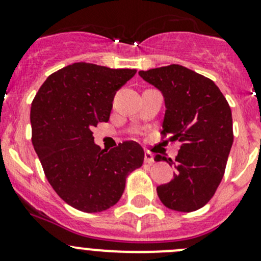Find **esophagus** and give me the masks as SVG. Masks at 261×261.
<instances>
[{"label":"esophagus","instance_id":"esophagus-1","mask_svg":"<svg viewBox=\"0 0 261 261\" xmlns=\"http://www.w3.org/2000/svg\"><path fill=\"white\" fill-rule=\"evenodd\" d=\"M145 163L150 165L154 164V155H152L151 152H149V151L145 152Z\"/></svg>","mask_w":261,"mask_h":261}]
</instances>
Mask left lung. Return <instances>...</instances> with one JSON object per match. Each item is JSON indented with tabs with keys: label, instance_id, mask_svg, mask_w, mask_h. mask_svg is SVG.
<instances>
[{
	"label": "left lung",
	"instance_id": "left-lung-1",
	"mask_svg": "<svg viewBox=\"0 0 261 261\" xmlns=\"http://www.w3.org/2000/svg\"><path fill=\"white\" fill-rule=\"evenodd\" d=\"M144 81L162 91L165 116L162 138L179 141L174 179L156 188L165 207L179 212L197 211L215 194L225 174L233 143L232 115L215 82L179 64L140 70Z\"/></svg>",
	"mask_w": 261,
	"mask_h": 261
}]
</instances>
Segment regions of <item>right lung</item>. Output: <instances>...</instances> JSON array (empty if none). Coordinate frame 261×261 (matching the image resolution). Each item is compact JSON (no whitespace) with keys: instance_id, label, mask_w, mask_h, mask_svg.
Instances as JSON below:
<instances>
[{"instance_id":"right-lung-1","label":"right lung","mask_w":261,"mask_h":261,"mask_svg":"<svg viewBox=\"0 0 261 261\" xmlns=\"http://www.w3.org/2000/svg\"><path fill=\"white\" fill-rule=\"evenodd\" d=\"M135 73L74 63L50 74L31 103V140L46 179L82 212H102L117 203L127 175L143 165L138 143L123 141L107 151L94 144L92 133L110 120L116 91Z\"/></svg>"}]
</instances>
